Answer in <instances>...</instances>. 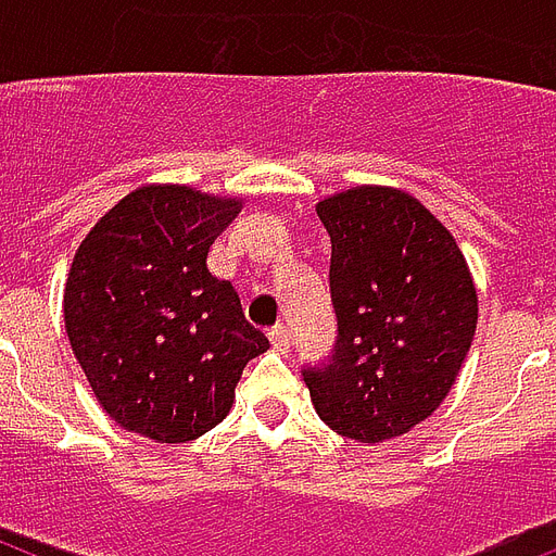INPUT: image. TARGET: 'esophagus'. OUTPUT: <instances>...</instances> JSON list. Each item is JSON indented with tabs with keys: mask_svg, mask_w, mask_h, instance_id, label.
Here are the masks:
<instances>
[{
	"mask_svg": "<svg viewBox=\"0 0 556 556\" xmlns=\"http://www.w3.org/2000/svg\"><path fill=\"white\" fill-rule=\"evenodd\" d=\"M270 338V346L277 349V352H288L291 349V329L288 326H274V329L268 331Z\"/></svg>",
	"mask_w": 556,
	"mask_h": 556,
	"instance_id": "34e87169",
	"label": "esophagus"
}]
</instances>
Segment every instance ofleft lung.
I'll use <instances>...</instances> for the list:
<instances>
[{"instance_id":"left-lung-1","label":"left lung","mask_w":556,"mask_h":556,"mask_svg":"<svg viewBox=\"0 0 556 556\" xmlns=\"http://www.w3.org/2000/svg\"><path fill=\"white\" fill-rule=\"evenodd\" d=\"M331 236L338 346L305 369L331 430L380 444L430 418L465 364L479 294L453 233L397 187L361 185L317 201Z\"/></svg>"}]
</instances>
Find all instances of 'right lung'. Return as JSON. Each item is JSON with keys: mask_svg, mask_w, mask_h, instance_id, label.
Returning a JSON list of instances; mask_svg holds the SVG:
<instances>
[{"mask_svg": "<svg viewBox=\"0 0 556 556\" xmlns=\"http://www.w3.org/2000/svg\"><path fill=\"white\" fill-rule=\"evenodd\" d=\"M242 210L239 195L143 185L98 218L63 291L68 343L91 392L126 432L181 444L213 430L268 338L244 320L210 244Z\"/></svg>", "mask_w": 556, "mask_h": 556, "instance_id": "obj_1", "label": "right lung"}]
</instances>
